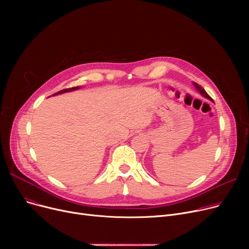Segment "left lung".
<instances>
[{
	"label": "left lung",
	"instance_id": "1",
	"mask_svg": "<svg viewBox=\"0 0 249 249\" xmlns=\"http://www.w3.org/2000/svg\"><path fill=\"white\" fill-rule=\"evenodd\" d=\"M194 86H195V88L197 89V90L199 91V93H200L204 98H206V99H208V100H210V101H213V100H212V98L206 93V90H205L201 86H199L198 84H196V83H194Z\"/></svg>",
	"mask_w": 249,
	"mask_h": 249
}]
</instances>
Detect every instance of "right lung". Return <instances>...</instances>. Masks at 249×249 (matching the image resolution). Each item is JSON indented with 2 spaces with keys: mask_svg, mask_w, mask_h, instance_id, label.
Here are the masks:
<instances>
[{
  "mask_svg": "<svg viewBox=\"0 0 249 249\" xmlns=\"http://www.w3.org/2000/svg\"><path fill=\"white\" fill-rule=\"evenodd\" d=\"M81 87H74V88H71V89H62V90H59L57 91V93L53 94L52 96H56V95H61L63 93H69V91H72V90H75V89H78Z\"/></svg>",
  "mask_w": 249,
  "mask_h": 249,
  "instance_id": "add662e5",
  "label": "right lung"
}]
</instances>
